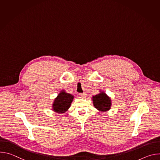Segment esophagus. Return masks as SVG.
<instances>
[{
  "instance_id": "34e87169",
  "label": "esophagus",
  "mask_w": 160,
  "mask_h": 160,
  "mask_svg": "<svg viewBox=\"0 0 160 160\" xmlns=\"http://www.w3.org/2000/svg\"><path fill=\"white\" fill-rule=\"evenodd\" d=\"M78 96L80 98H86V94H82V93H79V94H78Z\"/></svg>"
}]
</instances>
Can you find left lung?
Returning a JSON list of instances; mask_svg holds the SVG:
<instances>
[{
    "instance_id": "1",
    "label": "left lung",
    "mask_w": 160,
    "mask_h": 160,
    "mask_svg": "<svg viewBox=\"0 0 160 160\" xmlns=\"http://www.w3.org/2000/svg\"><path fill=\"white\" fill-rule=\"evenodd\" d=\"M92 101L95 108L100 111H106L110 109L111 99L104 92L93 96Z\"/></svg>"
}]
</instances>
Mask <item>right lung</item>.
Returning <instances> with one entry per match:
<instances>
[{
  "label": "right lung",
  "mask_w": 160,
  "mask_h": 160,
  "mask_svg": "<svg viewBox=\"0 0 160 160\" xmlns=\"http://www.w3.org/2000/svg\"><path fill=\"white\" fill-rule=\"evenodd\" d=\"M73 96L64 91L58 94L53 104V109L58 113H64L70 107Z\"/></svg>",
  "instance_id": "add662e5"
}]
</instances>
